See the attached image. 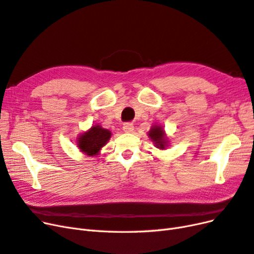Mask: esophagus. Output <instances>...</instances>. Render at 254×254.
Returning a JSON list of instances; mask_svg holds the SVG:
<instances>
[{"mask_svg": "<svg viewBox=\"0 0 254 254\" xmlns=\"http://www.w3.org/2000/svg\"><path fill=\"white\" fill-rule=\"evenodd\" d=\"M133 124L132 123H125L124 125H123V130H124L125 132H127V133H130V132H132L133 131Z\"/></svg>", "mask_w": 254, "mask_h": 254, "instance_id": "obj_1", "label": "esophagus"}]
</instances>
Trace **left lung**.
Returning a JSON list of instances; mask_svg holds the SVG:
<instances>
[{
  "mask_svg": "<svg viewBox=\"0 0 254 254\" xmlns=\"http://www.w3.org/2000/svg\"><path fill=\"white\" fill-rule=\"evenodd\" d=\"M148 136L150 137V140L155 143L156 147L160 149H164L168 144L165 131L163 130V128L159 125H153L150 128V130L148 131Z\"/></svg>",
  "mask_w": 254,
  "mask_h": 254,
  "instance_id": "left-lung-1",
  "label": "left lung"
}]
</instances>
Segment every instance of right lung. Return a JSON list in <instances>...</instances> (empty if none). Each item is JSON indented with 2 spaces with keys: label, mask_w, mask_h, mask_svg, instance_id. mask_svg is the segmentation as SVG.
I'll use <instances>...</instances> for the list:
<instances>
[{
  "label": "right lung",
  "mask_w": 254,
  "mask_h": 254,
  "mask_svg": "<svg viewBox=\"0 0 254 254\" xmlns=\"http://www.w3.org/2000/svg\"><path fill=\"white\" fill-rule=\"evenodd\" d=\"M111 132L99 125L92 126L88 131L83 132L77 137V146L87 156H96L110 140Z\"/></svg>",
  "instance_id": "add662e5"
}]
</instances>
